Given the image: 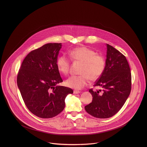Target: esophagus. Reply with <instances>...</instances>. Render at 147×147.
<instances>
[{
	"label": "esophagus",
	"instance_id": "obj_1",
	"mask_svg": "<svg viewBox=\"0 0 147 147\" xmlns=\"http://www.w3.org/2000/svg\"><path fill=\"white\" fill-rule=\"evenodd\" d=\"M80 91H78V90H74L73 91V93L74 94H79V93H80Z\"/></svg>",
	"mask_w": 147,
	"mask_h": 147
}]
</instances>
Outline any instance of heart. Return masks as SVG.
Returning a JSON list of instances; mask_svg holds the SVG:
<instances>
[{"instance_id":"heart-1","label":"heart","mask_w":147,"mask_h":147,"mask_svg":"<svg viewBox=\"0 0 147 147\" xmlns=\"http://www.w3.org/2000/svg\"><path fill=\"white\" fill-rule=\"evenodd\" d=\"M72 60L83 63L79 76H71L65 82L68 87L81 89L85 86L89 80L94 81L98 79L105 70V59L103 56L97 55L96 52L86 47H79L69 52ZM58 70L64 75L69 73L70 59L65 55L59 56L57 61Z\"/></svg>"}]
</instances>
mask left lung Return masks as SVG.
<instances>
[{
    "instance_id": "8db88e82",
    "label": "left lung",
    "mask_w": 147,
    "mask_h": 147,
    "mask_svg": "<svg viewBox=\"0 0 147 147\" xmlns=\"http://www.w3.org/2000/svg\"><path fill=\"white\" fill-rule=\"evenodd\" d=\"M131 73L126 57L112 46L107 44L105 70L94 86L101 89L94 91L90 104L85 106L86 111L98 119L115 115L125 104L131 90Z\"/></svg>"
}]
</instances>
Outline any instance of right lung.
Returning <instances> with one entry per match:
<instances>
[{
    "label": "right lung",
    "instance_id": "obj_1",
    "mask_svg": "<svg viewBox=\"0 0 147 147\" xmlns=\"http://www.w3.org/2000/svg\"><path fill=\"white\" fill-rule=\"evenodd\" d=\"M61 43H50L31 51L24 58L17 84L29 111L43 119L53 117L65 107V98L73 91L58 86L63 82L57 66Z\"/></svg>",
    "mask_w": 147,
    "mask_h": 147
}]
</instances>
